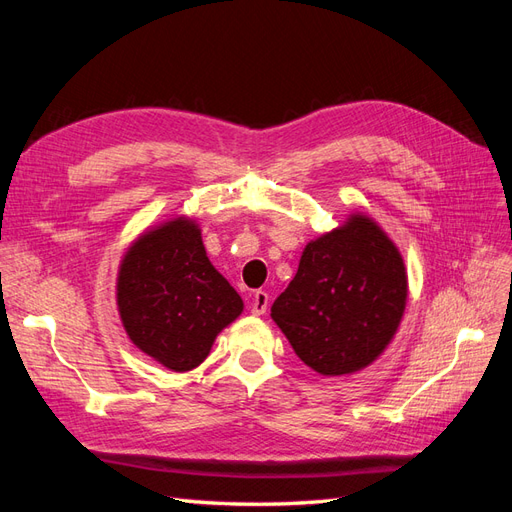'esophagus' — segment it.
<instances>
[{"instance_id":"34e87169","label":"esophagus","mask_w":512,"mask_h":512,"mask_svg":"<svg viewBox=\"0 0 512 512\" xmlns=\"http://www.w3.org/2000/svg\"><path fill=\"white\" fill-rule=\"evenodd\" d=\"M267 307H269V294L265 290H256L252 297V314H256V316L265 314Z\"/></svg>"}]
</instances>
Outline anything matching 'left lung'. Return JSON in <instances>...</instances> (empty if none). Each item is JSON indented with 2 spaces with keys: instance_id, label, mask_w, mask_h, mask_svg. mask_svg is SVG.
<instances>
[{
  "instance_id": "1",
  "label": "left lung",
  "mask_w": 512,
  "mask_h": 512,
  "mask_svg": "<svg viewBox=\"0 0 512 512\" xmlns=\"http://www.w3.org/2000/svg\"><path fill=\"white\" fill-rule=\"evenodd\" d=\"M408 297L404 260L365 215L312 241L271 318L322 376L352 374L393 339Z\"/></svg>"
}]
</instances>
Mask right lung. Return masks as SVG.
<instances>
[{"label": "right lung", "mask_w": 512, "mask_h": 512, "mask_svg": "<svg viewBox=\"0 0 512 512\" xmlns=\"http://www.w3.org/2000/svg\"><path fill=\"white\" fill-rule=\"evenodd\" d=\"M117 303L132 342L173 371L207 359L243 301L205 254L200 230L175 220L138 239L121 262Z\"/></svg>", "instance_id": "obj_1"}]
</instances>
